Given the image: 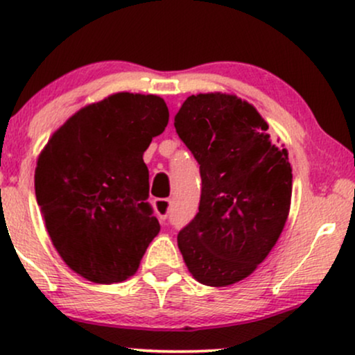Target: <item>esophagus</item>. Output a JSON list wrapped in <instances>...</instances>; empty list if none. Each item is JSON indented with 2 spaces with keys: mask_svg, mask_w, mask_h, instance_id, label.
I'll return each mask as SVG.
<instances>
[{
  "mask_svg": "<svg viewBox=\"0 0 355 355\" xmlns=\"http://www.w3.org/2000/svg\"><path fill=\"white\" fill-rule=\"evenodd\" d=\"M154 207H156V212H157V216H159V219L164 220L171 216V211H173V202H171V199H156Z\"/></svg>",
  "mask_w": 355,
  "mask_h": 355,
  "instance_id": "1",
  "label": "esophagus"
}]
</instances>
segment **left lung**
Segmentation results:
<instances>
[{
	"instance_id": "1",
	"label": "left lung",
	"mask_w": 355,
	"mask_h": 355,
	"mask_svg": "<svg viewBox=\"0 0 355 355\" xmlns=\"http://www.w3.org/2000/svg\"><path fill=\"white\" fill-rule=\"evenodd\" d=\"M201 173L199 211L178 234L184 262L201 284L248 277L277 243L289 214L293 169L270 143L256 107L236 96H189L174 118Z\"/></svg>"
}]
</instances>
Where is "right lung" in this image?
<instances>
[{"label": "right lung", "mask_w": 355, "mask_h": 355, "mask_svg": "<svg viewBox=\"0 0 355 355\" xmlns=\"http://www.w3.org/2000/svg\"><path fill=\"white\" fill-rule=\"evenodd\" d=\"M164 99L118 93L78 111L37 159L36 201L53 245L98 284L136 272L159 232L143 154L168 126Z\"/></svg>", "instance_id": "add662e5"}]
</instances>
